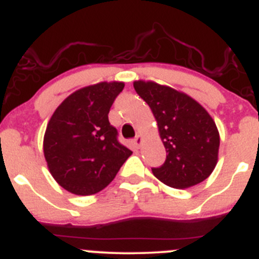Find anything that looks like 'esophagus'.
Segmentation results:
<instances>
[{
    "mask_svg": "<svg viewBox=\"0 0 259 259\" xmlns=\"http://www.w3.org/2000/svg\"><path fill=\"white\" fill-rule=\"evenodd\" d=\"M133 143H134L135 147L139 148L140 145H142V143H143V138H142V135H137V137L134 138V140H133Z\"/></svg>",
    "mask_w": 259,
    "mask_h": 259,
    "instance_id": "1",
    "label": "esophagus"
}]
</instances>
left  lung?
Returning a JSON list of instances; mask_svg holds the SVG:
<instances>
[{"label":"left lung","mask_w":259,"mask_h":259,"mask_svg":"<svg viewBox=\"0 0 259 259\" xmlns=\"http://www.w3.org/2000/svg\"><path fill=\"white\" fill-rule=\"evenodd\" d=\"M137 94L157 120L167 158L152 172L173 188H188L206 180L218 163L220 137L215 121L197 101L172 87L135 81Z\"/></svg>","instance_id":"obj_1"}]
</instances>
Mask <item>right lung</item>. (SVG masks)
<instances>
[{
	"label": "right lung",
	"instance_id": "1",
	"mask_svg": "<svg viewBox=\"0 0 259 259\" xmlns=\"http://www.w3.org/2000/svg\"><path fill=\"white\" fill-rule=\"evenodd\" d=\"M124 82H100L69 95L54 111L44 135V157L54 180L74 195L104 190L132 155L117 140L109 111Z\"/></svg>",
	"mask_w": 259,
	"mask_h": 259
}]
</instances>
